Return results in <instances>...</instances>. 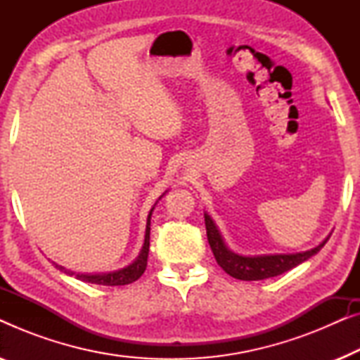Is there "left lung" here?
Returning a JSON list of instances; mask_svg holds the SVG:
<instances>
[{
    "mask_svg": "<svg viewBox=\"0 0 360 360\" xmlns=\"http://www.w3.org/2000/svg\"><path fill=\"white\" fill-rule=\"evenodd\" d=\"M205 226L206 236H208L210 248L213 250L216 262L226 274L238 280H264L270 277H277V275L287 272V270L297 267L304 260H308L311 255L318 254L324 244L328 243L329 236L323 240L321 244L307 252L297 254H274V255H255V257H245L231 250L226 245L223 236L219 229L216 228L214 221L211 219L208 213H205Z\"/></svg>",
    "mask_w": 360,
    "mask_h": 360,
    "instance_id": "obj_1",
    "label": "left lung"
}]
</instances>
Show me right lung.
I'll use <instances>...</instances> for the list:
<instances>
[{"label":"right lung","instance_id":"right-lung-1","mask_svg":"<svg viewBox=\"0 0 360 360\" xmlns=\"http://www.w3.org/2000/svg\"><path fill=\"white\" fill-rule=\"evenodd\" d=\"M154 210V208H152ZM152 210L149 216H147V226H146V239H144V245H142V250L134 262L127 267L116 270V272H108V274H75L67 270L62 265H57L56 267L62 272H65L68 275H75L78 280H83V282L88 283H96V285H108V287H116V285H127L136 282L137 278L144 274V270L147 267V257H149V239H150V216H152Z\"/></svg>","mask_w":360,"mask_h":360}]
</instances>
